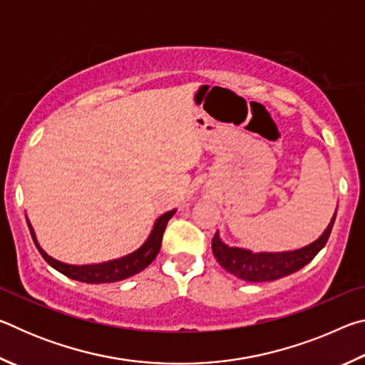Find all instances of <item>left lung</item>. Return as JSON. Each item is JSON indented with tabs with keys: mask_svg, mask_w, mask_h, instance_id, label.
Masks as SVG:
<instances>
[{
	"mask_svg": "<svg viewBox=\"0 0 365 365\" xmlns=\"http://www.w3.org/2000/svg\"><path fill=\"white\" fill-rule=\"evenodd\" d=\"M338 209V207H336ZM336 209L333 212L330 224L316 242L302 246L299 250L280 251V252H252L251 250L228 246L220 240L219 230L212 238V252L217 262L232 275L246 282H272L298 272L316 257L324 248L330 237L333 222L336 217Z\"/></svg>",
	"mask_w": 365,
	"mask_h": 365,
	"instance_id": "left-lung-1",
	"label": "left lung"
}]
</instances>
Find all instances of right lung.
<instances>
[{"label":"right lung","instance_id":"obj_1","mask_svg":"<svg viewBox=\"0 0 365 365\" xmlns=\"http://www.w3.org/2000/svg\"><path fill=\"white\" fill-rule=\"evenodd\" d=\"M175 212H177V209H172V211L160 214L156 219V222H154L151 233L148 235L145 243L141 245L138 250L130 252V255L113 259V261H106V262H100V264H85V265L66 264V262H61V261H58V259L49 256L48 252L40 246L38 240H36L35 230H34L32 224H30L27 215H26V219H27L30 233H32V238L36 245V248H38L43 259H45V261L51 265L53 269H56L58 272H61V274L69 277V279H72V280H78L83 283H114V282L125 280V279H128V277L140 274L141 270L146 269L148 265L154 261V257L158 256V252L160 250L163 235H164L165 227H168V222Z\"/></svg>","mask_w":365,"mask_h":365}]
</instances>
